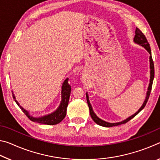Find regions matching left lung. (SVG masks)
I'll return each instance as SVG.
<instances>
[{
	"instance_id": "1",
	"label": "left lung",
	"mask_w": 160,
	"mask_h": 160,
	"mask_svg": "<svg viewBox=\"0 0 160 160\" xmlns=\"http://www.w3.org/2000/svg\"><path fill=\"white\" fill-rule=\"evenodd\" d=\"M135 37L133 38V42L135 43V44H138L141 47H144L146 50H147L148 52L150 53V83H149L148 88V91L147 93H146V97H145V99L144 102L141 107H140V109L138 110V112H135L134 114L131 115V116H129L127 118H126L125 120H123L122 121H120V122H116V123H109L107 122V121H105L102 119L99 118L98 116H97L95 113L94 112L92 107V105L90 102V100H89V96L88 92H86V98H87V102H88V104L89 107V109H90V113L92 118V120L95 122L97 124L101 126H104V127H112V126H119L121 124H123L126 123L129 121L131 119H132L133 117H135L138 113L140 112H141L142 109H143V108L145 107L146 104H147L148 100L149 99V96L150 94V92H151V89H152V82H153V80H154V76H155V70H154V63L152 61V53H151V49L150 47V44L148 42L147 39L144 34H142V32L138 28H136V29H135Z\"/></svg>"
}]
</instances>
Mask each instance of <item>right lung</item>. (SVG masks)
<instances>
[{
  "label": "right lung",
  "instance_id": "add662e5",
  "mask_svg": "<svg viewBox=\"0 0 160 160\" xmlns=\"http://www.w3.org/2000/svg\"><path fill=\"white\" fill-rule=\"evenodd\" d=\"M70 91H71V88H70V86L68 84V78H66L63 82V85H62L61 102L60 103V105H59L56 110L54 111L53 112L49 113V114L39 116V117H34V116H32V115H30V113H29L28 110H26L25 109H24L22 107L20 106L19 102L16 100L15 96L12 91V92L13 99H15V102L17 103V104L20 107L22 111L25 113V115L28 116L32 121L42 124H47V125H56V124H58L61 122L66 115L67 107L68 105Z\"/></svg>",
  "mask_w": 160,
  "mask_h": 160
}]
</instances>
